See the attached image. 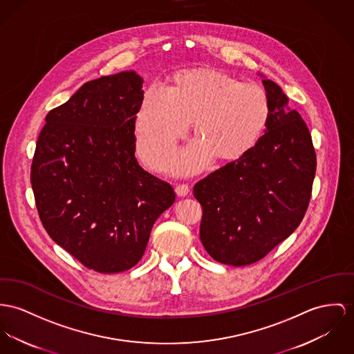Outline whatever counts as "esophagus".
Wrapping results in <instances>:
<instances>
[{
  "instance_id": "esophagus-1",
  "label": "esophagus",
  "mask_w": 354,
  "mask_h": 354,
  "mask_svg": "<svg viewBox=\"0 0 354 354\" xmlns=\"http://www.w3.org/2000/svg\"><path fill=\"white\" fill-rule=\"evenodd\" d=\"M175 192H176L178 196H186V195L190 192V187H189L187 185L182 183V185H178V186L175 187Z\"/></svg>"
}]
</instances>
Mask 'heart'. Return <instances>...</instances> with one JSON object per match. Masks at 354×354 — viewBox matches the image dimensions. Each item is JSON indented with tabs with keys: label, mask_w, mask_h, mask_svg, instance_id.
<instances>
[{
	"label": "heart",
	"mask_w": 354,
	"mask_h": 354,
	"mask_svg": "<svg viewBox=\"0 0 354 354\" xmlns=\"http://www.w3.org/2000/svg\"><path fill=\"white\" fill-rule=\"evenodd\" d=\"M271 113L270 95L257 83L213 68L179 71L167 90L151 86L144 91L135 117L137 153L145 163L159 160L192 122L199 141L167 159L168 167L190 174L213 156L237 160L266 133Z\"/></svg>",
	"instance_id": "b5f03b06"
}]
</instances>
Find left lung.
Here are the masks:
<instances>
[{"instance_id":"8db88e82","label":"left lung","mask_w":354,"mask_h":354,"mask_svg":"<svg viewBox=\"0 0 354 354\" xmlns=\"http://www.w3.org/2000/svg\"><path fill=\"white\" fill-rule=\"evenodd\" d=\"M263 83L272 108L266 133L243 158L194 186L201 241L226 266L266 257L295 232L311 198L317 156L308 128L274 82Z\"/></svg>"}]
</instances>
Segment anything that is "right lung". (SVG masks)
Segmentation results:
<instances>
[{"mask_svg": "<svg viewBox=\"0 0 354 354\" xmlns=\"http://www.w3.org/2000/svg\"><path fill=\"white\" fill-rule=\"evenodd\" d=\"M135 71L86 82L50 110L30 165L40 221L86 268L131 270L152 226L172 206L169 183L137 163L135 117L142 98Z\"/></svg>", "mask_w": 354, "mask_h": 354, "instance_id": "add662e5", "label": "right lung"}]
</instances>
